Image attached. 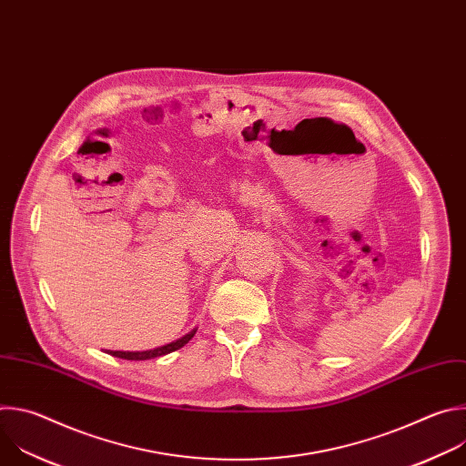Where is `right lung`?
<instances>
[{"label": "right lung", "mask_w": 466, "mask_h": 466, "mask_svg": "<svg viewBox=\"0 0 466 466\" xmlns=\"http://www.w3.org/2000/svg\"><path fill=\"white\" fill-rule=\"evenodd\" d=\"M195 331H197V328H193L191 331H187L186 336H182V338H178V339H175V341H171V343H167V345L151 349V350H140V352H138V350H137V352H128V350H127V352H123V350H108V354L114 356V358L128 360V361H146V360L160 358V356H166V354H171V352L182 349V347L195 336Z\"/></svg>", "instance_id": "right-lung-1"}]
</instances>
